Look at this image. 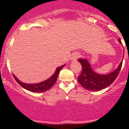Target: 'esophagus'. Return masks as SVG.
Listing matches in <instances>:
<instances>
[{
  "label": "esophagus",
  "instance_id": "esophagus-1",
  "mask_svg": "<svg viewBox=\"0 0 129 129\" xmlns=\"http://www.w3.org/2000/svg\"><path fill=\"white\" fill-rule=\"evenodd\" d=\"M79 57H80V54H79V53H75V54H74L72 55L71 60H72V61H75L77 60V59Z\"/></svg>",
  "mask_w": 129,
  "mask_h": 129
}]
</instances>
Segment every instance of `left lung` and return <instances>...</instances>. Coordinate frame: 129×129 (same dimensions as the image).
<instances>
[{
  "label": "left lung",
  "instance_id": "1",
  "mask_svg": "<svg viewBox=\"0 0 129 129\" xmlns=\"http://www.w3.org/2000/svg\"><path fill=\"white\" fill-rule=\"evenodd\" d=\"M119 42L122 44L120 39ZM78 61L81 63L82 68L81 74L78 77V81L84 89L91 91L101 90L112 84L117 77L122 65V61L114 72L106 75H101L97 74L92 69L87 59L80 58Z\"/></svg>",
  "mask_w": 129,
  "mask_h": 129
}]
</instances>
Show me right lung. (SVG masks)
Returning <instances> with one entry per match:
<instances>
[{
	"mask_svg": "<svg viewBox=\"0 0 129 129\" xmlns=\"http://www.w3.org/2000/svg\"><path fill=\"white\" fill-rule=\"evenodd\" d=\"M64 66L65 64L60 66V67H57L56 71H55V73L53 74L52 76L50 77L47 80H45V81L38 83V84H25V83H23L21 81H20L14 74H13V76H14L15 80L17 82L18 84L20 86L22 87L23 88H24L25 89L32 92H44L50 89L54 85V84H55L57 80V77H58L60 71L62 69V67H64Z\"/></svg>",
	"mask_w": 129,
	"mask_h": 129,
	"instance_id": "right-lung-1",
	"label": "right lung"
}]
</instances>
